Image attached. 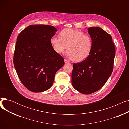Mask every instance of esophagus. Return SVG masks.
Listing matches in <instances>:
<instances>
[{
    "label": "esophagus",
    "instance_id": "34e87169",
    "mask_svg": "<svg viewBox=\"0 0 129 129\" xmlns=\"http://www.w3.org/2000/svg\"><path fill=\"white\" fill-rule=\"evenodd\" d=\"M64 62H65V63H70V61L68 60H67L66 59H64Z\"/></svg>",
    "mask_w": 129,
    "mask_h": 129
}]
</instances>
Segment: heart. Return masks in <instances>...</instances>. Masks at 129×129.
Masks as SVG:
<instances>
[{"instance_id":"1","label":"heart","mask_w":129,"mask_h":129,"mask_svg":"<svg viewBox=\"0 0 129 129\" xmlns=\"http://www.w3.org/2000/svg\"><path fill=\"white\" fill-rule=\"evenodd\" d=\"M59 37L50 40L54 50L63 53L67 49V55L75 62H79L88 57L92 47L91 37L82 31L67 28L59 33Z\"/></svg>"}]
</instances>
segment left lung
<instances>
[{
	"instance_id": "obj_1",
	"label": "left lung",
	"mask_w": 129,
	"mask_h": 129,
	"mask_svg": "<svg viewBox=\"0 0 129 129\" xmlns=\"http://www.w3.org/2000/svg\"><path fill=\"white\" fill-rule=\"evenodd\" d=\"M92 40L90 55L83 62L73 64L72 84L80 93L89 94L98 91L113 71L116 48L111 36L98 27L88 28Z\"/></svg>"
}]
</instances>
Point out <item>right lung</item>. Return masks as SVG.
Listing matches in <instances>:
<instances>
[{
    "mask_svg": "<svg viewBox=\"0 0 129 129\" xmlns=\"http://www.w3.org/2000/svg\"><path fill=\"white\" fill-rule=\"evenodd\" d=\"M56 31L51 25H31L18 36L13 64L21 83L31 91L48 90L56 72L65 64L64 58L50 42Z\"/></svg>",
    "mask_w": 129,
    "mask_h": 129,
    "instance_id": "add662e5",
    "label": "right lung"
}]
</instances>
